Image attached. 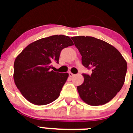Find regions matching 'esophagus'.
<instances>
[{
  "label": "esophagus",
  "mask_w": 133,
  "mask_h": 133,
  "mask_svg": "<svg viewBox=\"0 0 133 133\" xmlns=\"http://www.w3.org/2000/svg\"><path fill=\"white\" fill-rule=\"evenodd\" d=\"M69 76H70V77H74V76H75V75H74V74L73 73H72V72H69Z\"/></svg>",
  "instance_id": "1"
}]
</instances>
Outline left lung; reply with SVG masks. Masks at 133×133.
<instances>
[{
  "label": "left lung",
  "mask_w": 133,
  "mask_h": 133,
  "mask_svg": "<svg viewBox=\"0 0 133 133\" xmlns=\"http://www.w3.org/2000/svg\"><path fill=\"white\" fill-rule=\"evenodd\" d=\"M82 56V64L92 69L83 73L84 83L77 87L83 101L92 106L104 104L112 100L124 84L127 64L113 46L92 36L72 37Z\"/></svg>",
  "instance_id": "left-lung-1"
}]
</instances>
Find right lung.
I'll return each instance as SVG.
<instances>
[{
	"instance_id": "1",
	"label": "right lung",
	"mask_w": 133,
	"mask_h": 133,
	"mask_svg": "<svg viewBox=\"0 0 133 133\" xmlns=\"http://www.w3.org/2000/svg\"><path fill=\"white\" fill-rule=\"evenodd\" d=\"M70 37L53 35L28 45L16 58L14 80L16 87L30 103L44 105L59 97L69 74L51 70L58 63L61 50L73 45Z\"/></svg>"
}]
</instances>
